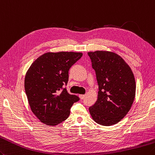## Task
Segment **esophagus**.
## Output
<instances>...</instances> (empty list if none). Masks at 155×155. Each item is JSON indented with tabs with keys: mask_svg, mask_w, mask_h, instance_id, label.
<instances>
[{
	"mask_svg": "<svg viewBox=\"0 0 155 155\" xmlns=\"http://www.w3.org/2000/svg\"><path fill=\"white\" fill-rule=\"evenodd\" d=\"M78 97H79V98L81 99H83L84 98V97H85V95H79V96H78Z\"/></svg>",
	"mask_w": 155,
	"mask_h": 155,
	"instance_id": "obj_1",
	"label": "esophagus"
}]
</instances>
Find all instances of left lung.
Wrapping results in <instances>:
<instances>
[{
	"instance_id": "1",
	"label": "left lung",
	"mask_w": 155,
	"mask_h": 155,
	"mask_svg": "<svg viewBox=\"0 0 155 155\" xmlns=\"http://www.w3.org/2000/svg\"><path fill=\"white\" fill-rule=\"evenodd\" d=\"M99 85L97 99L89 110L93 120L102 126H111L126 116L136 95L132 69L120 55L106 50L89 51Z\"/></svg>"
}]
</instances>
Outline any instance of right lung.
I'll return each instance as SVG.
<instances>
[{"instance_id": "right-lung-1", "label": "right lung", "mask_w": 155, "mask_h": 155, "mask_svg": "<svg viewBox=\"0 0 155 155\" xmlns=\"http://www.w3.org/2000/svg\"><path fill=\"white\" fill-rule=\"evenodd\" d=\"M82 56L81 52L48 51L39 56L27 70L24 86L29 105L45 125L55 126L66 120L72 105L79 100L62 89L68 83L70 68Z\"/></svg>"}]
</instances>
